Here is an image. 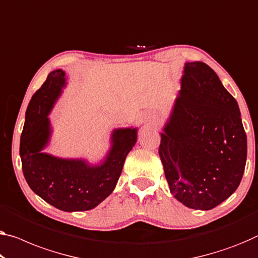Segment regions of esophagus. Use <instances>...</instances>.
<instances>
[{"label":"esophagus","mask_w":258,"mask_h":258,"mask_svg":"<svg viewBox=\"0 0 258 258\" xmlns=\"http://www.w3.org/2000/svg\"><path fill=\"white\" fill-rule=\"evenodd\" d=\"M154 121H156V116H154L153 114H150L149 116L145 117V122H146V123H149V124H153Z\"/></svg>","instance_id":"obj_1"}]
</instances>
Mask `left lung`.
<instances>
[{
	"instance_id": "1",
	"label": "left lung",
	"mask_w": 258,
	"mask_h": 258,
	"mask_svg": "<svg viewBox=\"0 0 258 258\" xmlns=\"http://www.w3.org/2000/svg\"><path fill=\"white\" fill-rule=\"evenodd\" d=\"M159 156L169 190L195 210H211L239 187L247 135L237 102L204 62H188Z\"/></svg>"
}]
</instances>
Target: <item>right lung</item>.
Segmentation results:
<instances>
[{
  "label": "right lung",
  "mask_w": 258,
  "mask_h": 258,
  "mask_svg": "<svg viewBox=\"0 0 258 258\" xmlns=\"http://www.w3.org/2000/svg\"><path fill=\"white\" fill-rule=\"evenodd\" d=\"M64 82L62 70L51 71L31 99L19 145L22 168L30 188L47 203L67 212L88 211L115 188L125 157L137 141V129L114 130L112 149L99 166L41 153L50 136L48 114Z\"/></svg>",
  "instance_id": "obj_1"
}]
</instances>
